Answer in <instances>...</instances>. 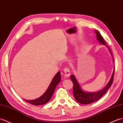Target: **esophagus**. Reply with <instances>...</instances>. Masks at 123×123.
<instances>
[{"label": "esophagus", "instance_id": "1", "mask_svg": "<svg viewBox=\"0 0 123 123\" xmlns=\"http://www.w3.org/2000/svg\"><path fill=\"white\" fill-rule=\"evenodd\" d=\"M64 75L66 77H68L70 76V70L69 69L68 67H65L64 69Z\"/></svg>", "mask_w": 123, "mask_h": 123}]
</instances>
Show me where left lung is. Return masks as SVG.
I'll list each match as a JSON object with an SVG mask.
<instances>
[{
    "label": "left lung",
    "mask_w": 123,
    "mask_h": 123,
    "mask_svg": "<svg viewBox=\"0 0 123 123\" xmlns=\"http://www.w3.org/2000/svg\"><path fill=\"white\" fill-rule=\"evenodd\" d=\"M95 32L96 34V38L97 40L100 43L106 46V47L108 48L111 55V56L113 57V55L112 53H111V51L110 49V48L108 47V46L106 45L105 40L104 39L103 37L101 36L100 34L97 31H96V30H95ZM114 72H115V67H114L113 74L112 76H111V80L108 82V83L107 84V85L105 86L104 88L101 90V91L95 92H84L83 90L81 89V87L80 86V84H79L77 80H76V78H75V76L73 75H71V80H72L73 83V94L76 101H77L78 103H80V104H91L96 102V101L100 99V98L105 94V92L108 91L109 88L111 86V84H113Z\"/></svg>",
    "instance_id": "1"
}]
</instances>
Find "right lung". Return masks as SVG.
I'll use <instances>...</instances> for the list:
<instances>
[{
    "mask_svg": "<svg viewBox=\"0 0 123 123\" xmlns=\"http://www.w3.org/2000/svg\"><path fill=\"white\" fill-rule=\"evenodd\" d=\"M61 73L58 72L56 75L54 76V78L51 81V83L49 86L47 91L43 94L42 96L39 97L38 98L34 99V100H24L31 104L34 105H43L48 103L51 99V97H52L53 95L55 90L56 87L58 84L61 81Z\"/></svg>",
    "mask_w": 123,
    "mask_h": 123,
    "instance_id": "obj_1",
    "label": "right lung"
}]
</instances>
